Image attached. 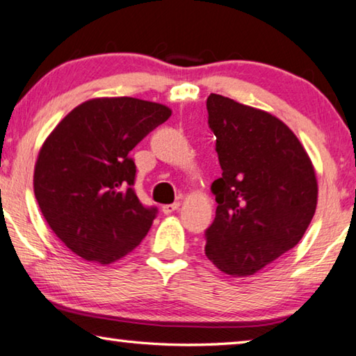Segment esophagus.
I'll list each match as a JSON object with an SVG mask.
<instances>
[{
    "mask_svg": "<svg viewBox=\"0 0 356 356\" xmlns=\"http://www.w3.org/2000/svg\"><path fill=\"white\" fill-rule=\"evenodd\" d=\"M180 207V202H174V204H166V206L161 207V210H163V213L170 215L172 212H176V210H179Z\"/></svg>",
    "mask_w": 356,
    "mask_h": 356,
    "instance_id": "34e87169",
    "label": "esophagus"
}]
</instances>
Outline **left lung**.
I'll use <instances>...</instances> for the list:
<instances>
[{
	"mask_svg": "<svg viewBox=\"0 0 356 356\" xmlns=\"http://www.w3.org/2000/svg\"><path fill=\"white\" fill-rule=\"evenodd\" d=\"M209 127L222 174L206 231V256L231 276H251L292 250L317 207L312 161L293 131L273 114L210 94Z\"/></svg>",
	"mask_w": 356,
	"mask_h": 356,
	"instance_id": "obj_1",
	"label": "left lung"
}]
</instances>
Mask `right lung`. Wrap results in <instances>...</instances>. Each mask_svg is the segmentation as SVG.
Wrapping results in <instances>:
<instances>
[{"instance_id": "1", "label": "right lung", "mask_w": 356, "mask_h": 356, "mask_svg": "<svg viewBox=\"0 0 356 356\" xmlns=\"http://www.w3.org/2000/svg\"><path fill=\"white\" fill-rule=\"evenodd\" d=\"M171 110L134 97L74 108L51 131L34 168V195L56 237L84 261L108 265L134 251L156 215L134 190L130 150Z\"/></svg>"}]
</instances>
